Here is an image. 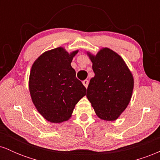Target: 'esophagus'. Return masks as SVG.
<instances>
[{"mask_svg": "<svg viewBox=\"0 0 160 160\" xmlns=\"http://www.w3.org/2000/svg\"><path fill=\"white\" fill-rule=\"evenodd\" d=\"M82 84H83L84 86H85L86 88L88 87V85H89V80H85L82 81Z\"/></svg>", "mask_w": 160, "mask_h": 160, "instance_id": "1", "label": "esophagus"}]
</instances>
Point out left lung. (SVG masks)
Returning a JSON list of instances; mask_svg holds the SVG:
<instances>
[{"label":"left lung","instance_id":"1","mask_svg":"<svg viewBox=\"0 0 160 160\" xmlns=\"http://www.w3.org/2000/svg\"><path fill=\"white\" fill-rule=\"evenodd\" d=\"M95 77L89 81L86 97L100 119L116 120L127 108L134 88L132 74L122 57L109 48L95 56L87 52Z\"/></svg>","mask_w":160,"mask_h":160}]
</instances>
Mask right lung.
Returning a JSON list of instances; mask_svg holds the SVG:
<instances>
[{"mask_svg":"<svg viewBox=\"0 0 160 160\" xmlns=\"http://www.w3.org/2000/svg\"><path fill=\"white\" fill-rule=\"evenodd\" d=\"M78 50L68 53L63 47L40 55L33 64L29 91L38 111L47 120L60 123L71 118L75 105L86 94L71 63Z\"/></svg>","mask_w":160,"mask_h":160,"instance_id":"1","label":"right lung"}]
</instances>
